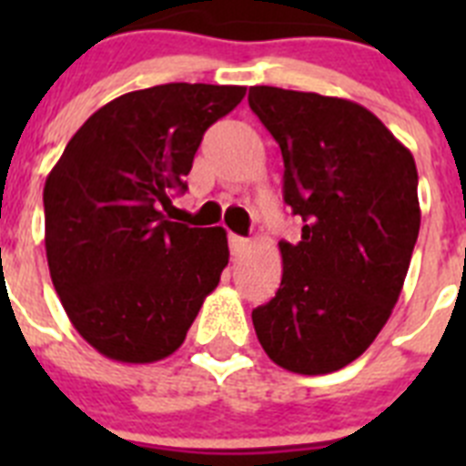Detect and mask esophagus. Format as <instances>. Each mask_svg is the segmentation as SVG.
Wrapping results in <instances>:
<instances>
[{
	"label": "esophagus",
	"instance_id": "34e87169",
	"mask_svg": "<svg viewBox=\"0 0 466 466\" xmlns=\"http://www.w3.org/2000/svg\"><path fill=\"white\" fill-rule=\"evenodd\" d=\"M228 247H230V254H233V257H238V254L245 252L247 247H249V240H247V238L236 236V233H230V236H228Z\"/></svg>",
	"mask_w": 466,
	"mask_h": 466
}]
</instances>
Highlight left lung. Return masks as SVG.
I'll use <instances>...</instances> for the list:
<instances>
[{
    "label": "left lung",
    "instance_id": "left-lung-1",
    "mask_svg": "<svg viewBox=\"0 0 466 466\" xmlns=\"http://www.w3.org/2000/svg\"><path fill=\"white\" fill-rule=\"evenodd\" d=\"M247 100L279 144L284 203L303 221L296 245L279 242L282 282L254 308L257 339L287 371H339L401 294L420 230L415 160L357 102L273 86Z\"/></svg>",
    "mask_w": 466,
    "mask_h": 466
}]
</instances>
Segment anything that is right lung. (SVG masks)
Returning a JSON list of instances; mask_svg holds the SVG:
<instances>
[{
  "instance_id": "1",
  "label": "right lung",
  "mask_w": 466,
  "mask_h": 466,
  "mask_svg": "<svg viewBox=\"0 0 466 466\" xmlns=\"http://www.w3.org/2000/svg\"><path fill=\"white\" fill-rule=\"evenodd\" d=\"M245 86L163 84L100 106L46 177V258L69 322L123 364L166 360L187 339L228 263L221 226L188 228L163 209L212 123Z\"/></svg>"
}]
</instances>
